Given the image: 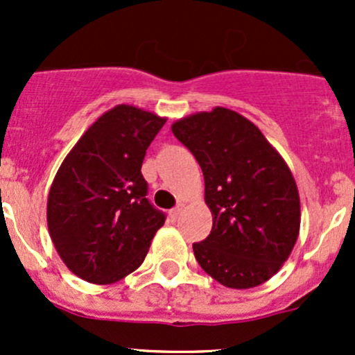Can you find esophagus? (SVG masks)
Segmentation results:
<instances>
[{"instance_id": "1", "label": "esophagus", "mask_w": 355, "mask_h": 355, "mask_svg": "<svg viewBox=\"0 0 355 355\" xmlns=\"http://www.w3.org/2000/svg\"><path fill=\"white\" fill-rule=\"evenodd\" d=\"M182 209H184V204H178V206H175L173 209L170 211V218H171V220L177 221V220H178V216H180Z\"/></svg>"}]
</instances>
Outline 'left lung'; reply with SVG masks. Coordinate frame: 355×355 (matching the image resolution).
Returning a JSON list of instances; mask_svg holds the SVG:
<instances>
[{
	"label": "left lung",
	"instance_id": "1",
	"mask_svg": "<svg viewBox=\"0 0 355 355\" xmlns=\"http://www.w3.org/2000/svg\"><path fill=\"white\" fill-rule=\"evenodd\" d=\"M204 175L213 228L196 242L204 271L230 288L270 280L287 261L300 227V200L284 157L259 128L227 108L191 114L171 125Z\"/></svg>",
	"mask_w": 355,
	"mask_h": 355
}]
</instances>
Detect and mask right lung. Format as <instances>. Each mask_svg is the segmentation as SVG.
<instances>
[{"label": "right lung", "instance_id": "1", "mask_svg": "<svg viewBox=\"0 0 355 355\" xmlns=\"http://www.w3.org/2000/svg\"><path fill=\"white\" fill-rule=\"evenodd\" d=\"M164 121L135 106H114L60 166L48 198V228L63 263L82 280L108 285L127 277L163 227L166 216L146 198L141 168Z\"/></svg>", "mask_w": 355, "mask_h": 355}]
</instances>
